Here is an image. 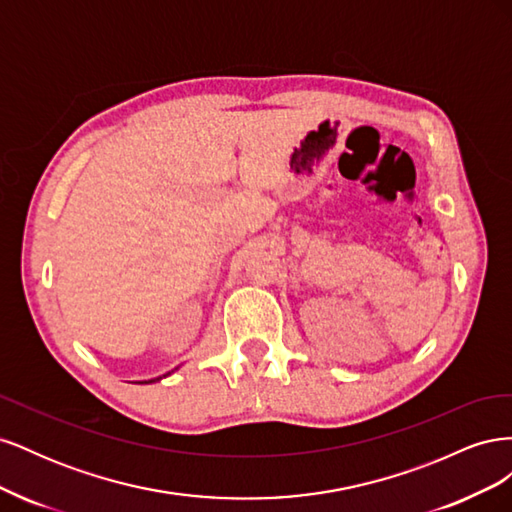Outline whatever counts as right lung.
Wrapping results in <instances>:
<instances>
[{
  "mask_svg": "<svg viewBox=\"0 0 512 512\" xmlns=\"http://www.w3.org/2000/svg\"><path fill=\"white\" fill-rule=\"evenodd\" d=\"M168 374H170V371H168ZM168 374H166V376H168ZM156 380H160V378H156ZM149 382H153V380H149Z\"/></svg>",
  "mask_w": 512,
  "mask_h": 512,
  "instance_id": "add662e5",
  "label": "right lung"
}]
</instances>
